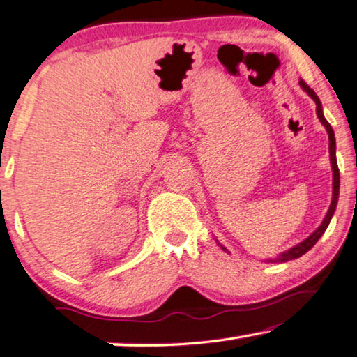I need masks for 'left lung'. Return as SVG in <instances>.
I'll use <instances>...</instances> for the list:
<instances>
[{
  "instance_id": "left-lung-1",
  "label": "left lung",
  "mask_w": 357,
  "mask_h": 357,
  "mask_svg": "<svg viewBox=\"0 0 357 357\" xmlns=\"http://www.w3.org/2000/svg\"><path fill=\"white\" fill-rule=\"evenodd\" d=\"M299 86L307 93L309 96L312 98L314 102H316V112H317V117L322 126L325 127V130L328 133V151H330V164H332V170H333V193H332V203H330V208L327 211V214H325L322 224H320L316 230L312 231L311 235L307 236L306 240H303L301 243H298L296 246L290 248V250L280 252V255L275 256V257H271V259H266V262H287V261H291V259H298V257H301L304 252H307L311 248L316 245L319 241L320 236L324 235V231L327 230V227L330 224V220H332L335 209H337V203H338V195H340V170H338V164H337V156H335V151H337V143H335V133H333V128L330 123L327 122V119L324 117V111H322V102H320L319 96L314 93L312 89H309L306 85V82L304 80H299ZM220 245V243H219ZM220 248L224 251H227L224 246L220 245Z\"/></svg>"
}]
</instances>
